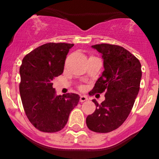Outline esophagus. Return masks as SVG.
<instances>
[{"label":"esophagus","mask_w":159,"mask_h":159,"mask_svg":"<svg viewBox=\"0 0 159 159\" xmlns=\"http://www.w3.org/2000/svg\"><path fill=\"white\" fill-rule=\"evenodd\" d=\"M89 100V98L87 97V96L85 95H81V97H80V102H86V101Z\"/></svg>","instance_id":"1"}]
</instances>
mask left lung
<instances>
[{
	"label": "left lung",
	"instance_id": "left-lung-1",
	"mask_svg": "<svg viewBox=\"0 0 159 159\" xmlns=\"http://www.w3.org/2000/svg\"><path fill=\"white\" fill-rule=\"evenodd\" d=\"M102 54L105 70L89 94L105 91V100L86 118L88 128L98 133H108L119 128L131 112L139 94L142 66L139 59L121 46L110 44L92 45Z\"/></svg>",
	"mask_w": 159,
	"mask_h": 159
}]
</instances>
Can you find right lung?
Instances as JSON below:
<instances>
[{
  "label": "right lung",
  "instance_id": "right-lung-1",
  "mask_svg": "<svg viewBox=\"0 0 159 159\" xmlns=\"http://www.w3.org/2000/svg\"><path fill=\"white\" fill-rule=\"evenodd\" d=\"M74 44L47 43L30 51L20 68V98L30 122L43 132H57L67 124L79 102L74 93L56 95L52 80L63 73L65 59Z\"/></svg>",
  "mask_w": 159,
  "mask_h": 159
}]
</instances>
